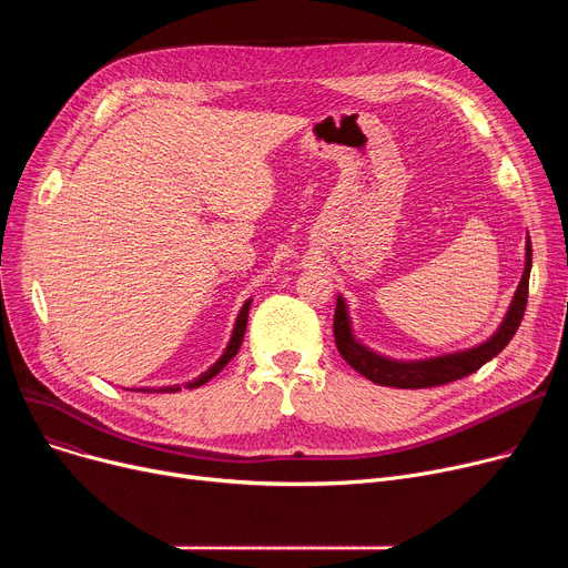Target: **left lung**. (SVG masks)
Masks as SVG:
<instances>
[{"label":"left lung","instance_id":"left-lung-1","mask_svg":"<svg viewBox=\"0 0 568 568\" xmlns=\"http://www.w3.org/2000/svg\"><path fill=\"white\" fill-rule=\"evenodd\" d=\"M525 251H527L525 253V272H523L520 285L516 290L514 302L509 306V313H506L504 322L499 324V329L486 343L476 345L471 349H465V352L444 354V356H435V359H424V362L386 359V356H379V354L371 352L368 347H364L359 341H354L347 306L343 302V296H338L336 315H334V338H336V347H338L341 356L356 373H362L371 382L382 384V386H396V389H428V386L449 384V382H456L460 377L476 373L486 362H490L493 356H497L506 345H509V341L516 336L518 326L523 322V315L527 308L529 268H531L529 236H527Z\"/></svg>","mask_w":568,"mask_h":568}]
</instances>
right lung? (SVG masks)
<instances>
[{"mask_svg":"<svg viewBox=\"0 0 568 568\" xmlns=\"http://www.w3.org/2000/svg\"><path fill=\"white\" fill-rule=\"evenodd\" d=\"M251 302H253V300H248V302L242 306V311H239V317H236V322H234V329H232V338H230V343H227L225 352L221 354V359H219L212 368L204 371L200 377L191 379V382L186 384L189 389H195V386H202L204 382H209V379H212L214 375H219V373L225 368V364H230L232 356L239 352V345H242L244 334H246V322H248V308H251ZM140 392H156V389H140ZM159 392H163V394H174V392H182V386H179V384H172V386H163V389H159Z\"/></svg>","mask_w":568,"mask_h":568,"instance_id":"right-lung-1","label":"right lung"}]
</instances>
